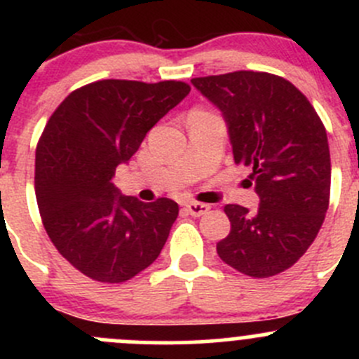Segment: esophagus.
I'll list each match as a JSON object with an SVG mask.
<instances>
[{
  "instance_id": "34e87169",
  "label": "esophagus",
  "mask_w": 359,
  "mask_h": 359,
  "mask_svg": "<svg viewBox=\"0 0 359 359\" xmlns=\"http://www.w3.org/2000/svg\"><path fill=\"white\" fill-rule=\"evenodd\" d=\"M186 212L193 217H200L203 213H206L210 210V205H205V203H198V201H187L184 205Z\"/></svg>"
}]
</instances>
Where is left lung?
<instances>
[{
	"label": "left lung",
	"mask_w": 359,
	"mask_h": 359,
	"mask_svg": "<svg viewBox=\"0 0 359 359\" xmlns=\"http://www.w3.org/2000/svg\"><path fill=\"white\" fill-rule=\"evenodd\" d=\"M229 125L234 163L252 168L255 213L226 205L231 233L220 259L252 278L290 269L313 245L330 203L327 130L307 97L271 72L234 71L191 79Z\"/></svg>",
	"instance_id": "obj_1"
}]
</instances>
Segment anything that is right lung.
I'll return each mask as SVG.
<instances>
[{
  "mask_svg": "<svg viewBox=\"0 0 359 359\" xmlns=\"http://www.w3.org/2000/svg\"><path fill=\"white\" fill-rule=\"evenodd\" d=\"M189 92L175 79H100L69 93L46 121L36 147V201L53 247L85 276L123 283L161 253L179 205L123 196L111 179Z\"/></svg>",
  "mask_w": 359,
  "mask_h": 359,
  "instance_id": "obj_1",
  "label": "right lung"
}]
</instances>
